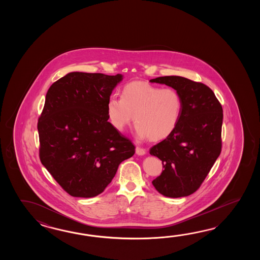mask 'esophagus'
I'll return each instance as SVG.
<instances>
[{
	"mask_svg": "<svg viewBox=\"0 0 260 260\" xmlns=\"http://www.w3.org/2000/svg\"><path fill=\"white\" fill-rule=\"evenodd\" d=\"M136 153L138 155L146 154V149H143V148H140V147H137L136 148Z\"/></svg>",
	"mask_w": 260,
	"mask_h": 260,
	"instance_id": "1",
	"label": "esophagus"
}]
</instances>
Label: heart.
I'll return each instance as SVG.
<instances>
[{
    "label": "heart",
    "mask_w": 260,
    "mask_h": 260,
    "mask_svg": "<svg viewBox=\"0 0 260 260\" xmlns=\"http://www.w3.org/2000/svg\"><path fill=\"white\" fill-rule=\"evenodd\" d=\"M182 112V100L175 89L161 88L147 82L135 81L122 89L121 99L111 96L107 114L111 125L123 131L133 121L140 138L159 141L176 130Z\"/></svg>",
    "instance_id": "b5f03b06"
}]
</instances>
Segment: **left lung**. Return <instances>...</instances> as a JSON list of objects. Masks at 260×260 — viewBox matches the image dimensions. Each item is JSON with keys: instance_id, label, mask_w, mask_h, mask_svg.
<instances>
[{"instance_id": "left-lung-1", "label": "left lung", "mask_w": 260, "mask_h": 260, "mask_svg": "<svg viewBox=\"0 0 260 260\" xmlns=\"http://www.w3.org/2000/svg\"><path fill=\"white\" fill-rule=\"evenodd\" d=\"M149 82L170 86L182 100L176 130L149 149L165 168L152 185L166 197L188 196L200 188L220 154L222 106L207 85L187 78L164 76Z\"/></svg>"}]
</instances>
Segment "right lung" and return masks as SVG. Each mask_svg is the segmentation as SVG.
<instances>
[{"label":"right lung","mask_w":260,"mask_h":260,"mask_svg":"<svg viewBox=\"0 0 260 260\" xmlns=\"http://www.w3.org/2000/svg\"><path fill=\"white\" fill-rule=\"evenodd\" d=\"M122 80L70 72L47 91L37 125L40 160L73 197L102 193L119 165L135 154L131 140L108 122V100Z\"/></svg>","instance_id":"obj_1"}]
</instances>
